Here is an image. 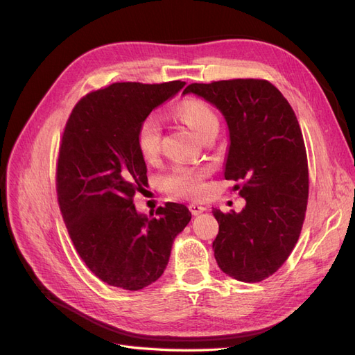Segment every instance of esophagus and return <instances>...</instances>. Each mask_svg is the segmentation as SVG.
Wrapping results in <instances>:
<instances>
[{"label":"esophagus","mask_w":355,"mask_h":355,"mask_svg":"<svg viewBox=\"0 0 355 355\" xmlns=\"http://www.w3.org/2000/svg\"><path fill=\"white\" fill-rule=\"evenodd\" d=\"M189 210H191L192 214H194V216H197V214L206 211L207 207L204 206V204H200V202H191L189 204Z\"/></svg>","instance_id":"1"}]
</instances>
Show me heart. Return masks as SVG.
Returning <instances> with one entry per match:
<instances>
[{
  "mask_svg": "<svg viewBox=\"0 0 355 355\" xmlns=\"http://www.w3.org/2000/svg\"><path fill=\"white\" fill-rule=\"evenodd\" d=\"M176 112L180 120L200 137L219 127L216 114L207 103L201 101L188 99L182 102ZM136 145L139 153L146 161H154L158 157L161 148V123L158 116L148 115L144 118L137 127ZM204 178H206L204 170L175 167L164 176L163 187L166 191L176 196L200 197L206 189Z\"/></svg>",
  "mask_w": 355,
  "mask_h": 355,
  "instance_id": "heart-1",
  "label": "heart"
}]
</instances>
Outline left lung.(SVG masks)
I'll return each mask as SVG.
<instances>
[{
  "label": "left lung",
  "instance_id": "8db88e82",
  "mask_svg": "<svg viewBox=\"0 0 355 355\" xmlns=\"http://www.w3.org/2000/svg\"><path fill=\"white\" fill-rule=\"evenodd\" d=\"M222 112L230 130L225 179L240 182L245 207L213 209L219 232L213 241L220 270L244 283L272 275L292 253L308 202V161L292 106L266 81L239 78L189 84Z\"/></svg>",
  "mask_w": 355,
  "mask_h": 355
}]
</instances>
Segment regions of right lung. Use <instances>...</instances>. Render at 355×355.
I'll return each mask as SVG.
<instances>
[{
	"mask_svg": "<svg viewBox=\"0 0 355 355\" xmlns=\"http://www.w3.org/2000/svg\"><path fill=\"white\" fill-rule=\"evenodd\" d=\"M184 85L114 83L84 96L63 132L56 170L62 218L84 263L110 286L141 290L157 282L191 220L184 204L158 207V218L133 204L148 184L137 127Z\"/></svg>",
	"mask_w": 355,
	"mask_h": 355,
	"instance_id": "add662e5",
	"label": "right lung"
}]
</instances>
